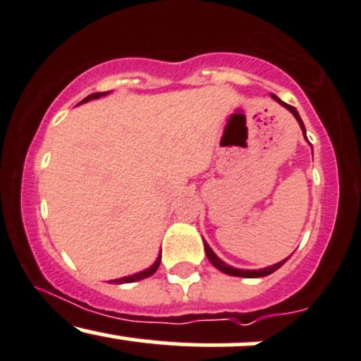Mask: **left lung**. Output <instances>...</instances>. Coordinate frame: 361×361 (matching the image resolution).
<instances>
[{"instance_id": "8db88e82", "label": "left lung", "mask_w": 361, "mask_h": 361, "mask_svg": "<svg viewBox=\"0 0 361 361\" xmlns=\"http://www.w3.org/2000/svg\"><path fill=\"white\" fill-rule=\"evenodd\" d=\"M272 97L275 101H277V103H281L283 108H287L289 109V111L294 114L295 116V120L299 121V125H300V130H302V133H304V137H306V128H304V123H302V120H300V116H299V113H298V109L294 108V106H290V104H286L283 103V101H281L279 99L277 96L275 94H272ZM307 140V138H306ZM204 250H206V255H207V258H209V262L211 264H213L216 269L218 270H221L223 274H228V275H233V277H245V279H257V277H265V275H270V274H274L275 270L277 269H281V267L286 264L287 262V258L286 260H282V262H279V264H275V265H270V267H265V269H258V270H243V269H235V267H230L228 264H224V262L221 260V258H218L216 257V253L213 252V250L209 248V245L206 243L204 241Z\"/></svg>"}]
</instances>
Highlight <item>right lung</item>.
I'll return each instance as SVG.
<instances>
[{"mask_svg": "<svg viewBox=\"0 0 361 361\" xmlns=\"http://www.w3.org/2000/svg\"><path fill=\"white\" fill-rule=\"evenodd\" d=\"M104 94H108V92H94V94H89L87 97H84V99L80 101V103H86V101H89V99H97V97H101V96H104ZM80 103H79V104H80ZM159 265H160V255H159V258H157V260H155V264L152 265V267H148V269L143 270V272L128 275V277L116 279V281H111V282H114V283H130V282L142 281V279H147V277H150V275H154V274L157 272V269H159Z\"/></svg>", "mask_w": 361, "mask_h": 361, "instance_id": "add662e5", "label": "right lung"}]
</instances>
